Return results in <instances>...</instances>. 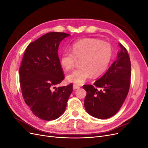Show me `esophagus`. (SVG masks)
Returning a JSON list of instances; mask_svg holds the SVG:
<instances>
[{"label":"esophagus","instance_id":"1","mask_svg":"<svg viewBox=\"0 0 148 148\" xmlns=\"http://www.w3.org/2000/svg\"><path fill=\"white\" fill-rule=\"evenodd\" d=\"M73 88L74 89H79L80 88V86H78V85H77V84H73Z\"/></svg>","mask_w":148,"mask_h":148}]
</instances>
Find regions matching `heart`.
<instances>
[{
  "label": "heart",
  "mask_w": 148,
  "mask_h": 148,
  "mask_svg": "<svg viewBox=\"0 0 148 148\" xmlns=\"http://www.w3.org/2000/svg\"><path fill=\"white\" fill-rule=\"evenodd\" d=\"M113 57L111 44L96 38H85L75 42L71 46V52H64L60 57V64L65 70L75 66L77 60H81L80 68L67 76V81L77 85L86 80L99 77L106 72Z\"/></svg>",
  "instance_id": "b5f03b06"
}]
</instances>
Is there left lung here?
I'll return each instance as SVG.
<instances>
[{"label":"left lung","mask_w":148,"mask_h":148,"mask_svg":"<svg viewBox=\"0 0 148 148\" xmlns=\"http://www.w3.org/2000/svg\"><path fill=\"white\" fill-rule=\"evenodd\" d=\"M120 51L117 59L106 73L95 82L97 90L91 84L83 88L86 91L84 107L87 112L99 119L114 115L126 99L130 86L131 62L125 47L119 43Z\"/></svg>","instance_id":"left-lung-1"}]
</instances>
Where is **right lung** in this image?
<instances>
[{
    "label": "right lung",
    "mask_w": 148,
    "mask_h": 148,
    "mask_svg": "<svg viewBox=\"0 0 148 148\" xmlns=\"http://www.w3.org/2000/svg\"><path fill=\"white\" fill-rule=\"evenodd\" d=\"M70 34L50 32L26 47L20 66V83L25 102L34 115L53 120L64 113L73 84L56 86L65 78L58 55L60 42Z\"/></svg>",
    "instance_id": "right-lung-1"
}]
</instances>
